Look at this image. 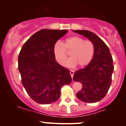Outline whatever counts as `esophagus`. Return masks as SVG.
Here are the masks:
<instances>
[{
	"mask_svg": "<svg viewBox=\"0 0 126 126\" xmlns=\"http://www.w3.org/2000/svg\"><path fill=\"white\" fill-rule=\"evenodd\" d=\"M70 75H71L72 78H73V75H74V72H73V70H70Z\"/></svg>",
	"mask_w": 126,
	"mask_h": 126,
	"instance_id": "34e87169",
	"label": "esophagus"
}]
</instances>
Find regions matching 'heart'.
I'll return each mask as SVG.
<instances>
[{
  "mask_svg": "<svg viewBox=\"0 0 126 126\" xmlns=\"http://www.w3.org/2000/svg\"><path fill=\"white\" fill-rule=\"evenodd\" d=\"M68 53L71 58L68 61L70 67H83L91 63L95 54V46L92 41L85 40L79 36L66 38L62 44L56 43L53 47V53L57 62L62 66L66 65Z\"/></svg>",
  "mask_w": 126,
  "mask_h": 126,
  "instance_id": "1",
  "label": "heart"
}]
</instances>
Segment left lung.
I'll return each instance as SVG.
<instances>
[{"label": "left lung", "instance_id": "obj_1", "mask_svg": "<svg viewBox=\"0 0 126 126\" xmlns=\"http://www.w3.org/2000/svg\"><path fill=\"white\" fill-rule=\"evenodd\" d=\"M73 32L86 37L95 46V54L91 63L74 73V81L82 84L76 96L87 103L98 102L104 98L111 86L114 71L112 56L108 46L94 33L87 30Z\"/></svg>", "mask_w": 126, "mask_h": 126}]
</instances>
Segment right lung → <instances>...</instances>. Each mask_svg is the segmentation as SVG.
I'll return each instance as SVG.
<instances>
[{"instance_id": "1", "label": "right lung", "mask_w": 126, "mask_h": 126, "mask_svg": "<svg viewBox=\"0 0 126 126\" xmlns=\"http://www.w3.org/2000/svg\"><path fill=\"white\" fill-rule=\"evenodd\" d=\"M67 30L43 29L23 45L18 56L22 83L35 102L50 104L60 98L61 88L72 82L70 70L55 60L53 47Z\"/></svg>"}]
</instances>
